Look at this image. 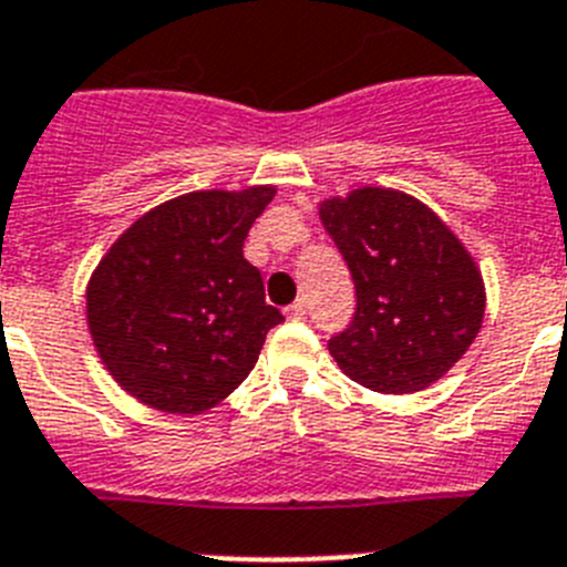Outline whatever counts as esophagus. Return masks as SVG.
<instances>
[{"instance_id": "esophagus-1", "label": "esophagus", "mask_w": 567, "mask_h": 567, "mask_svg": "<svg viewBox=\"0 0 567 567\" xmlns=\"http://www.w3.org/2000/svg\"><path fill=\"white\" fill-rule=\"evenodd\" d=\"M288 317L297 319V322H302V319H308V305H305V299H297V302L290 305L288 308Z\"/></svg>"}]
</instances>
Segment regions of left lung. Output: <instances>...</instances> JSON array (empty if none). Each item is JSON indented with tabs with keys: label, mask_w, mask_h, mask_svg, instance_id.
<instances>
[{
	"label": "left lung",
	"mask_w": 567,
	"mask_h": 567,
	"mask_svg": "<svg viewBox=\"0 0 567 567\" xmlns=\"http://www.w3.org/2000/svg\"><path fill=\"white\" fill-rule=\"evenodd\" d=\"M357 288V311L328 351L344 377L379 393H413L445 377L485 317L474 256L420 199L359 188L319 205Z\"/></svg>",
	"instance_id": "obj_1"
}]
</instances>
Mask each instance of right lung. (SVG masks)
<instances>
[{
	"mask_svg": "<svg viewBox=\"0 0 567 567\" xmlns=\"http://www.w3.org/2000/svg\"><path fill=\"white\" fill-rule=\"evenodd\" d=\"M274 185L194 190L140 216L87 282V328L122 391L202 413L243 385L282 313L265 302L245 236Z\"/></svg>",
	"mask_w": 567,
	"mask_h": 567,
	"instance_id": "right-lung-1",
	"label": "right lung"
}]
</instances>
